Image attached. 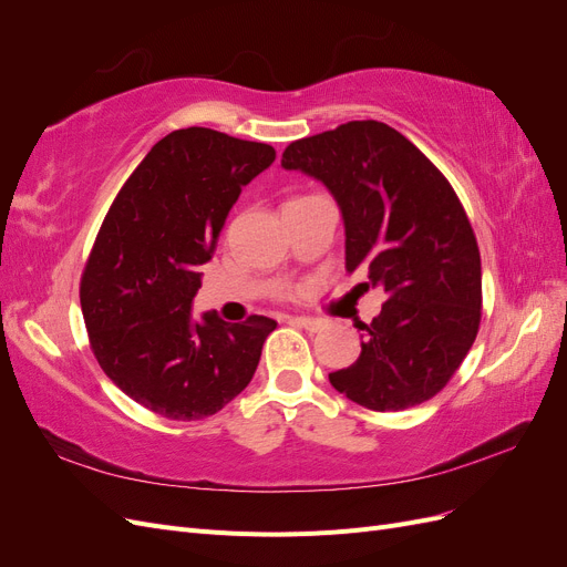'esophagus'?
Wrapping results in <instances>:
<instances>
[{"instance_id": "esophagus-1", "label": "esophagus", "mask_w": 567, "mask_h": 567, "mask_svg": "<svg viewBox=\"0 0 567 567\" xmlns=\"http://www.w3.org/2000/svg\"><path fill=\"white\" fill-rule=\"evenodd\" d=\"M290 321H293L296 326H300V329L312 331V333H317V331L323 329V321H321V319H312V317H293Z\"/></svg>"}]
</instances>
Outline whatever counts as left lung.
Wrapping results in <instances>:
<instances>
[{
    "mask_svg": "<svg viewBox=\"0 0 567 567\" xmlns=\"http://www.w3.org/2000/svg\"><path fill=\"white\" fill-rule=\"evenodd\" d=\"M281 165L329 188L346 225V269L385 290L362 323V352L329 373L348 400L373 411L416 406L450 383L480 326L483 271L452 184L404 134L352 120L298 140Z\"/></svg>",
    "mask_w": 567,
    "mask_h": 567,
    "instance_id": "left-lung-1",
    "label": "left lung"
}]
</instances>
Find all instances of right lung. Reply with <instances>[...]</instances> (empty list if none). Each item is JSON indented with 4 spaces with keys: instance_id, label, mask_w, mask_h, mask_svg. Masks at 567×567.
I'll return each instance as SVG.
<instances>
[{
    "instance_id": "add662e5",
    "label": "right lung",
    "mask_w": 567,
    "mask_h": 567,
    "mask_svg": "<svg viewBox=\"0 0 567 567\" xmlns=\"http://www.w3.org/2000/svg\"><path fill=\"white\" fill-rule=\"evenodd\" d=\"M277 151L208 127L175 130L120 188L80 281L99 367L130 400L173 421L213 416L241 392L277 321H198L200 265L241 188Z\"/></svg>"
}]
</instances>
